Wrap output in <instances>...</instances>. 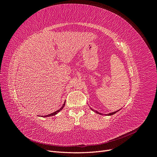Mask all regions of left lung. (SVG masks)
<instances>
[{
    "label": "left lung",
    "mask_w": 157,
    "mask_h": 157,
    "mask_svg": "<svg viewBox=\"0 0 157 157\" xmlns=\"http://www.w3.org/2000/svg\"><path fill=\"white\" fill-rule=\"evenodd\" d=\"M91 109H92V110L93 111H94V112H96V113H98V114H99V115H102V114L101 113H99V112H98L97 111H94V109H92V108H91ZM120 111V109H119V110H118V111H115V112H113V113H109V114H106V115H107V116H110V115H114V114H115L117 112H118V111Z\"/></svg>",
    "instance_id": "left-lung-1"
}]
</instances>
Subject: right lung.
I'll list each match as a JSON object with an SVG mask.
<instances>
[{"instance_id":"add662e5","label":"right lung","mask_w":157,"mask_h":157,"mask_svg":"<svg viewBox=\"0 0 157 157\" xmlns=\"http://www.w3.org/2000/svg\"><path fill=\"white\" fill-rule=\"evenodd\" d=\"M65 101L64 102V103H63V105H62V107H61L59 110H58V111H55V112H54V113H51V114H49V115H45V116H43L44 117H50V116H54V115H56L57 113H58L61 109H63V108L64 107V106H65Z\"/></svg>"}]
</instances>
